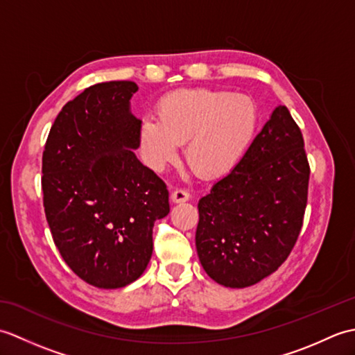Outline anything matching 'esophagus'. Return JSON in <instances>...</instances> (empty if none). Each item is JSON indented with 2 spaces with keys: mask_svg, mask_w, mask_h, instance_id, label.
Wrapping results in <instances>:
<instances>
[{
  "mask_svg": "<svg viewBox=\"0 0 355 355\" xmlns=\"http://www.w3.org/2000/svg\"><path fill=\"white\" fill-rule=\"evenodd\" d=\"M191 198V193L184 189H175L171 193V200L173 202H184Z\"/></svg>",
  "mask_w": 355,
  "mask_h": 355,
  "instance_id": "esophagus-1",
  "label": "esophagus"
}]
</instances>
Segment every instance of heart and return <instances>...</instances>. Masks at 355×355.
Masks as SVG:
<instances>
[{"mask_svg":"<svg viewBox=\"0 0 355 355\" xmlns=\"http://www.w3.org/2000/svg\"><path fill=\"white\" fill-rule=\"evenodd\" d=\"M259 125L253 97L212 88H187L158 103V119L141 120L139 140L145 162L162 171L184 146L189 168L202 178H220L244 157Z\"/></svg>","mask_w":355,"mask_h":355,"instance_id":"obj_1","label":"heart"}]
</instances>
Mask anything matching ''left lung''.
Instances as JSON below:
<instances>
[{"instance_id": "8db88e82", "label": "left lung", "mask_w": 355, "mask_h": 355, "mask_svg": "<svg viewBox=\"0 0 355 355\" xmlns=\"http://www.w3.org/2000/svg\"><path fill=\"white\" fill-rule=\"evenodd\" d=\"M308 180L302 132L279 105L241 162L198 202L195 244L215 282L244 288L282 266L302 229Z\"/></svg>"}]
</instances>
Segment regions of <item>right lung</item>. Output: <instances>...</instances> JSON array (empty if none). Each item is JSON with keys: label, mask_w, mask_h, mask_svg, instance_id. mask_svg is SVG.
Returning <instances> with one entry per match:
<instances>
[{"label": "right lung", "mask_w": 355, "mask_h": 355, "mask_svg": "<svg viewBox=\"0 0 355 355\" xmlns=\"http://www.w3.org/2000/svg\"><path fill=\"white\" fill-rule=\"evenodd\" d=\"M139 87L111 80L64 105L42 154L44 209L51 236L74 273L97 288H122L153 256V227L169 214L163 180L143 164Z\"/></svg>", "instance_id": "add662e5"}]
</instances>
